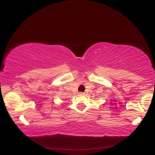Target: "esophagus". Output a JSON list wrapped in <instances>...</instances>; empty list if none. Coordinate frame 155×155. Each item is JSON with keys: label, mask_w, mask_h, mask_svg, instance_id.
I'll use <instances>...</instances> for the list:
<instances>
[{"label": "esophagus", "mask_w": 155, "mask_h": 155, "mask_svg": "<svg viewBox=\"0 0 155 155\" xmlns=\"http://www.w3.org/2000/svg\"><path fill=\"white\" fill-rule=\"evenodd\" d=\"M84 95V93L83 92H79L78 93V96H83Z\"/></svg>", "instance_id": "1"}]
</instances>
